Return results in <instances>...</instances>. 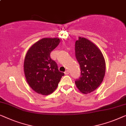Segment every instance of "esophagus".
<instances>
[{
  "label": "esophagus",
  "mask_w": 126,
  "mask_h": 126,
  "mask_svg": "<svg viewBox=\"0 0 126 126\" xmlns=\"http://www.w3.org/2000/svg\"><path fill=\"white\" fill-rule=\"evenodd\" d=\"M69 74V71L68 70H66L64 72V74L65 75H67V74Z\"/></svg>",
  "instance_id": "1"
}]
</instances>
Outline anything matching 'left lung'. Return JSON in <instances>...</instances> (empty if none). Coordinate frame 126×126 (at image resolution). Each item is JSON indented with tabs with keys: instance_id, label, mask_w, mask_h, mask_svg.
I'll return each mask as SVG.
<instances>
[{
	"instance_id": "1",
	"label": "left lung",
	"mask_w": 126,
	"mask_h": 126,
	"mask_svg": "<svg viewBox=\"0 0 126 126\" xmlns=\"http://www.w3.org/2000/svg\"><path fill=\"white\" fill-rule=\"evenodd\" d=\"M75 56L80 65V77L75 80L79 91L88 94L96 90L105 75V60L97 46L87 39L79 37L75 42Z\"/></svg>"
}]
</instances>
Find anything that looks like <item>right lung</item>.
Segmentation results:
<instances>
[{
    "mask_svg": "<svg viewBox=\"0 0 126 126\" xmlns=\"http://www.w3.org/2000/svg\"><path fill=\"white\" fill-rule=\"evenodd\" d=\"M59 38H43L28 49L24 62L26 80L33 90L47 95L52 93L64 75L60 72L50 54L59 45Z\"/></svg>",
    "mask_w": 126,
    "mask_h": 126,
    "instance_id": "add662e5",
    "label": "right lung"
}]
</instances>
